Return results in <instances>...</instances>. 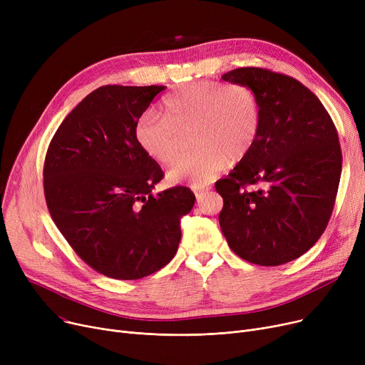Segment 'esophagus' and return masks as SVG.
<instances>
[{"instance_id":"34e87169","label":"esophagus","mask_w":365,"mask_h":365,"mask_svg":"<svg viewBox=\"0 0 365 365\" xmlns=\"http://www.w3.org/2000/svg\"><path fill=\"white\" fill-rule=\"evenodd\" d=\"M190 189L194 190V194H195V197H197L198 200L208 190L207 186H200V185H192V186H190Z\"/></svg>"}]
</instances>
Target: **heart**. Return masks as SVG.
I'll return each mask as SVG.
<instances>
[{
    "mask_svg": "<svg viewBox=\"0 0 365 365\" xmlns=\"http://www.w3.org/2000/svg\"><path fill=\"white\" fill-rule=\"evenodd\" d=\"M164 115L145 110L134 127V138L149 158L175 161L185 134L192 133L195 149L168 170L175 183L205 185L226 167L252 150L260 131L262 112L256 93L244 84L201 81L167 96Z\"/></svg>",
    "mask_w": 365,
    "mask_h": 365,
    "instance_id": "1",
    "label": "heart"
}]
</instances>
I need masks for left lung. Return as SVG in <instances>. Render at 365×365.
<instances>
[{"label":"left lung","mask_w":365,"mask_h":365,"mask_svg":"<svg viewBox=\"0 0 365 365\" xmlns=\"http://www.w3.org/2000/svg\"><path fill=\"white\" fill-rule=\"evenodd\" d=\"M222 78L256 93L262 123L252 150L216 182L220 229L247 262H292L319 240L333 213L341 175L336 125L317 96L289 75L248 66ZM253 184L256 190L246 189Z\"/></svg>","instance_id":"left-lung-1"}]
</instances>
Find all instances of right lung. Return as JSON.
<instances>
[{
    "mask_svg": "<svg viewBox=\"0 0 365 365\" xmlns=\"http://www.w3.org/2000/svg\"><path fill=\"white\" fill-rule=\"evenodd\" d=\"M164 86H102L57 128L44 161L50 216L90 267L140 279L175 257L180 219L194 207L186 186L152 189L164 178L134 138L140 115Z\"/></svg>",
    "mask_w": 365,
    "mask_h": 365,
    "instance_id": "1",
    "label": "right lung"
}]
</instances>
